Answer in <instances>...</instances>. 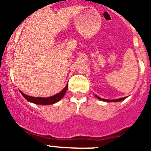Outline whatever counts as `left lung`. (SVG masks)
<instances>
[{
    "mask_svg": "<svg viewBox=\"0 0 151 151\" xmlns=\"http://www.w3.org/2000/svg\"><path fill=\"white\" fill-rule=\"evenodd\" d=\"M97 99H99V100H103V101H105V102H119V101H122V100H124V99H125V97H124V98H121V99H113V100H110V99H102V98H100L99 96H96Z\"/></svg>",
    "mask_w": 151,
    "mask_h": 151,
    "instance_id": "obj_1",
    "label": "left lung"
}]
</instances>
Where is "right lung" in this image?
Listing matches in <instances>:
<instances>
[{
    "mask_svg": "<svg viewBox=\"0 0 151 151\" xmlns=\"http://www.w3.org/2000/svg\"><path fill=\"white\" fill-rule=\"evenodd\" d=\"M67 87L68 85H66V86L62 90L61 92L58 93V94L52 96L48 97V98H42V97H33L29 96L27 95L24 94L21 92V94L22 95V96L24 97L25 99L28 100L29 102L34 103L35 104H40V105H49V104H53L57 102H59L60 99L63 97V96L66 93V90H67Z\"/></svg>",
    "mask_w": 151,
    "mask_h": 151,
    "instance_id": "add662e5",
    "label": "right lung"
}]
</instances>
